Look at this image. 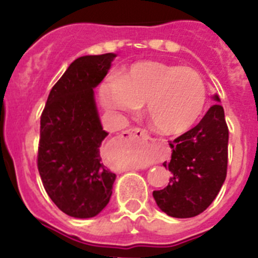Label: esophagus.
Masks as SVG:
<instances>
[{"instance_id":"esophagus-1","label":"esophagus","mask_w":258,"mask_h":258,"mask_svg":"<svg viewBox=\"0 0 258 258\" xmlns=\"http://www.w3.org/2000/svg\"><path fill=\"white\" fill-rule=\"evenodd\" d=\"M122 138L134 139L135 141H139V143L148 146L152 145L153 143V139L148 135V132H146L145 130L141 128H130L127 130V131H123L122 132Z\"/></svg>"}]
</instances>
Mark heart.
Returning <instances> with one entry per match:
<instances>
[{"instance_id": "obj_1", "label": "heart", "mask_w": 258, "mask_h": 258, "mask_svg": "<svg viewBox=\"0 0 258 258\" xmlns=\"http://www.w3.org/2000/svg\"><path fill=\"white\" fill-rule=\"evenodd\" d=\"M99 94L104 106L118 114H131L145 103L146 117L162 135L189 131L207 104V86L198 72L157 60L134 62L118 78L104 81Z\"/></svg>"}]
</instances>
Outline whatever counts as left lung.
I'll return each mask as SVG.
<instances>
[{
	"label": "left lung",
	"mask_w": 258,
	"mask_h": 258,
	"mask_svg": "<svg viewBox=\"0 0 258 258\" xmlns=\"http://www.w3.org/2000/svg\"><path fill=\"white\" fill-rule=\"evenodd\" d=\"M213 100L220 103L219 95ZM229 130L224 108L215 104L194 128L169 143L168 185L154 190L157 206L171 217L189 219L207 210L219 194L227 169Z\"/></svg>",
	"instance_id": "8db88e82"
}]
</instances>
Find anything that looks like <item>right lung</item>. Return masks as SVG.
<instances>
[{
	"mask_svg": "<svg viewBox=\"0 0 258 258\" xmlns=\"http://www.w3.org/2000/svg\"><path fill=\"white\" fill-rule=\"evenodd\" d=\"M115 56L109 52L74 60L50 91L41 115L39 176L51 201L76 219L99 215L117 177L101 159L100 146L108 132L94 95Z\"/></svg>",
	"mask_w": 258,
	"mask_h": 258,
	"instance_id": "add662e5",
	"label": "right lung"
}]
</instances>
